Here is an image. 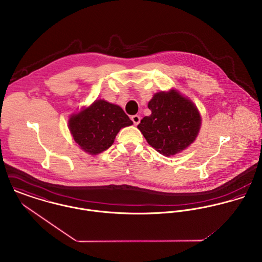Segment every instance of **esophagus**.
Wrapping results in <instances>:
<instances>
[{
  "label": "esophagus",
  "mask_w": 262,
  "mask_h": 262,
  "mask_svg": "<svg viewBox=\"0 0 262 262\" xmlns=\"http://www.w3.org/2000/svg\"><path fill=\"white\" fill-rule=\"evenodd\" d=\"M131 120L133 121L134 125H138L141 119H140V116H138V115H134V116H132V117H131Z\"/></svg>",
  "instance_id": "1"
}]
</instances>
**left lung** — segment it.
Returning <instances> with one entry per match:
<instances>
[{"instance_id":"1","label":"left lung","mask_w":262,"mask_h":262,"mask_svg":"<svg viewBox=\"0 0 262 262\" xmlns=\"http://www.w3.org/2000/svg\"><path fill=\"white\" fill-rule=\"evenodd\" d=\"M148 108L151 115L141 120L138 129L153 148L170 156L193 142L200 130L201 117L188 99L174 90L157 93Z\"/></svg>"}]
</instances>
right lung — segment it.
Masks as SVG:
<instances>
[{"label": "right lung", "instance_id": "right-lung-1", "mask_svg": "<svg viewBox=\"0 0 262 262\" xmlns=\"http://www.w3.org/2000/svg\"><path fill=\"white\" fill-rule=\"evenodd\" d=\"M133 122L117 105L98 100L91 107L71 117L70 130L75 142L90 154L108 149L121 128Z\"/></svg>", "mask_w": 262, "mask_h": 262}]
</instances>
